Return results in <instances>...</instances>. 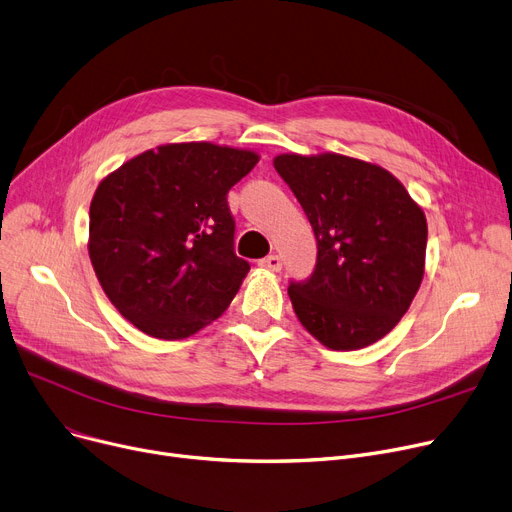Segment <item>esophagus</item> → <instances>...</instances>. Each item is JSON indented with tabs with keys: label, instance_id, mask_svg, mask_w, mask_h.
<instances>
[{
	"label": "esophagus",
	"instance_id": "34e87169",
	"mask_svg": "<svg viewBox=\"0 0 512 512\" xmlns=\"http://www.w3.org/2000/svg\"><path fill=\"white\" fill-rule=\"evenodd\" d=\"M260 266H262V268H268V270H273V273H277V270H281L283 262H281V258H279L277 254H270V256H266V258L260 260Z\"/></svg>",
	"mask_w": 512,
	"mask_h": 512
}]
</instances>
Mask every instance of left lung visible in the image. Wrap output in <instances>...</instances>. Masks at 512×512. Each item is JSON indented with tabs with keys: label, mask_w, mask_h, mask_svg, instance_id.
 Here are the masks:
<instances>
[{
	"label": "left lung",
	"mask_w": 512,
	"mask_h": 512,
	"mask_svg": "<svg viewBox=\"0 0 512 512\" xmlns=\"http://www.w3.org/2000/svg\"><path fill=\"white\" fill-rule=\"evenodd\" d=\"M277 173L314 229L306 281H289L308 333L337 351L362 349L397 326L424 279L428 225L395 175L343 155H281Z\"/></svg>",
	"instance_id": "obj_1"
}]
</instances>
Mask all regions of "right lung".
I'll return each instance as SVG.
<instances>
[{"label":"right lung","instance_id":"right-lung-1","mask_svg":"<svg viewBox=\"0 0 512 512\" xmlns=\"http://www.w3.org/2000/svg\"><path fill=\"white\" fill-rule=\"evenodd\" d=\"M256 163L252 150L165 144L99 184L90 262L109 302L142 333L186 339L227 310L250 270L233 248L227 194Z\"/></svg>","mask_w":512,"mask_h":512}]
</instances>
